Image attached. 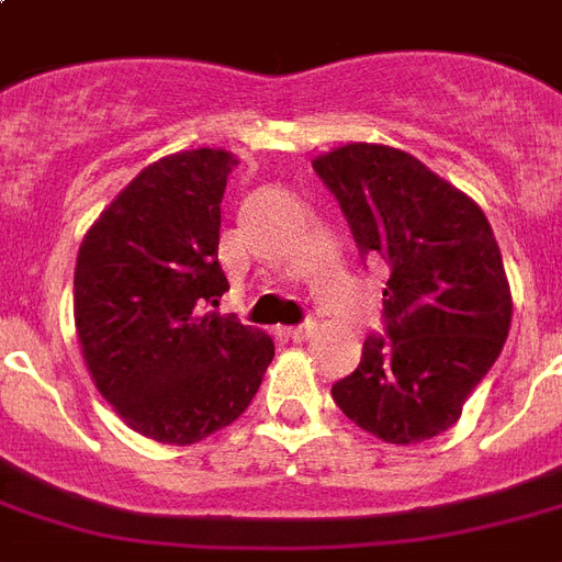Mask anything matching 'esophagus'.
<instances>
[{
  "label": "esophagus",
  "mask_w": 562,
  "mask_h": 562,
  "mask_svg": "<svg viewBox=\"0 0 562 562\" xmlns=\"http://www.w3.org/2000/svg\"><path fill=\"white\" fill-rule=\"evenodd\" d=\"M315 333H317V321L315 317H308V321H303V324L291 326L289 338L291 341H308V338H312Z\"/></svg>",
  "instance_id": "obj_1"
}]
</instances>
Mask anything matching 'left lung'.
Segmentation results:
<instances>
[{
    "label": "left lung",
    "instance_id": "obj_1",
    "mask_svg": "<svg viewBox=\"0 0 562 562\" xmlns=\"http://www.w3.org/2000/svg\"><path fill=\"white\" fill-rule=\"evenodd\" d=\"M361 259L391 268L384 335L333 384L335 405L387 443H419L458 423L510 329V285L487 215L417 157L352 143L317 157Z\"/></svg>",
    "mask_w": 562,
    "mask_h": 562
}]
</instances>
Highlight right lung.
<instances>
[{"instance_id": "1", "label": "right lung", "mask_w": 562, "mask_h": 562, "mask_svg": "<svg viewBox=\"0 0 562 562\" xmlns=\"http://www.w3.org/2000/svg\"><path fill=\"white\" fill-rule=\"evenodd\" d=\"M238 160L221 148L143 169L83 236L75 329L92 382L157 443L189 446L245 414L273 359L268 335L218 315L221 198Z\"/></svg>"}]
</instances>
